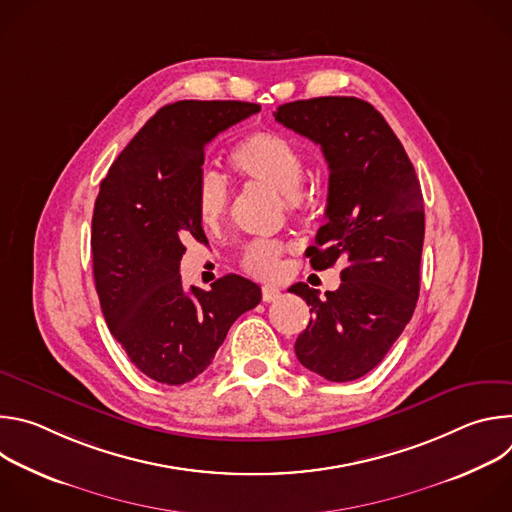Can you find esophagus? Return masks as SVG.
<instances>
[{
    "label": "esophagus",
    "mask_w": 512,
    "mask_h": 512,
    "mask_svg": "<svg viewBox=\"0 0 512 512\" xmlns=\"http://www.w3.org/2000/svg\"><path fill=\"white\" fill-rule=\"evenodd\" d=\"M279 296H281L279 287H275V285H263V287H261V298H263V302H275V300H279Z\"/></svg>",
    "instance_id": "1"
}]
</instances>
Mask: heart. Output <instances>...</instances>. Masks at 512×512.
Returning a JSON list of instances; mask_svg holds the SVG:
<instances>
[{
	"instance_id": "b5f03b06",
	"label": "heart",
	"mask_w": 512,
	"mask_h": 512,
	"mask_svg": "<svg viewBox=\"0 0 512 512\" xmlns=\"http://www.w3.org/2000/svg\"><path fill=\"white\" fill-rule=\"evenodd\" d=\"M229 166L239 178L285 196L287 206L294 212H308L312 196L304 190L306 156L296 141L275 131L249 133L235 143ZM229 202L231 194L221 176L214 172L198 176L196 212L204 227L214 229L221 225L229 212ZM283 253V243L257 239L245 247L241 265L253 277L273 279L279 275Z\"/></svg>"
}]
</instances>
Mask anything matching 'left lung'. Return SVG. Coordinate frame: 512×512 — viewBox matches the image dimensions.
I'll return each mask as SVG.
<instances>
[{"label":"left lung","mask_w":512,"mask_h":512,"mask_svg":"<svg viewBox=\"0 0 512 512\" xmlns=\"http://www.w3.org/2000/svg\"><path fill=\"white\" fill-rule=\"evenodd\" d=\"M275 121L312 139L328 162L326 225L306 255L322 271L344 263L340 287L302 296L314 318L296 340L312 373L354 381L373 371L401 336L419 298L425 216L421 186L401 141L367 101L316 97L279 105Z\"/></svg>","instance_id":"8db88e82"}]
</instances>
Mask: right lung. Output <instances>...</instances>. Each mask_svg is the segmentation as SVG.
I'll use <instances>...</instances> for the list:
<instances>
[{
  "label": "right lung",
  "instance_id": "obj_1",
  "mask_svg": "<svg viewBox=\"0 0 512 512\" xmlns=\"http://www.w3.org/2000/svg\"><path fill=\"white\" fill-rule=\"evenodd\" d=\"M245 101L162 107L109 168L95 200L91 251L101 310L113 338L150 379L184 385L212 362L233 322L261 302L241 275L210 289L182 285L184 241H204L196 182L204 145L259 113Z\"/></svg>",
  "mask_w": 512,
  "mask_h": 512
}]
</instances>
